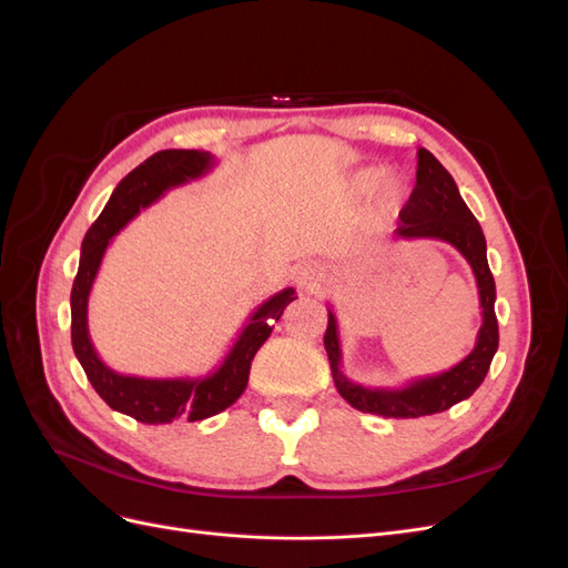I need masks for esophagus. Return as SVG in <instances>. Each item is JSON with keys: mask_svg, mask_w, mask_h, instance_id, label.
<instances>
[{"mask_svg": "<svg viewBox=\"0 0 568 568\" xmlns=\"http://www.w3.org/2000/svg\"><path fill=\"white\" fill-rule=\"evenodd\" d=\"M294 280L298 288L315 291L322 284V267L317 263H303L294 270Z\"/></svg>", "mask_w": 568, "mask_h": 568, "instance_id": "1", "label": "esophagus"}]
</instances>
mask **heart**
<instances>
[{"label":"heart","instance_id":"obj_1","mask_svg":"<svg viewBox=\"0 0 568 568\" xmlns=\"http://www.w3.org/2000/svg\"><path fill=\"white\" fill-rule=\"evenodd\" d=\"M374 186V211L382 217H388L395 213V209L405 199V186L388 173H379V170H365L357 175V189Z\"/></svg>","mask_w":568,"mask_h":568}]
</instances>
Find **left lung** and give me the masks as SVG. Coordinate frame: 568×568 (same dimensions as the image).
<instances>
[{
    "label": "left lung",
    "instance_id": "1",
    "mask_svg": "<svg viewBox=\"0 0 568 568\" xmlns=\"http://www.w3.org/2000/svg\"><path fill=\"white\" fill-rule=\"evenodd\" d=\"M398 239H440L455 246L464 261L469 263L480 298V329L474 351L450 367L434 376L412 379L398 388H369L351 382L341 372V338L338 322L329 307L324 348L329 355L332 376L341 398H346L355 409L369 412L386 419H415L436 415L453 405L467 400L484 384L497 353V317H495V280L488 267L486 236L478 220L459 196L453 175L445 170L432 151H417V186L405 209L400 211V225L395 230Z\"/></svg>",
    "mask_w": 568,
    "mask_h": 568
}]
</instances>
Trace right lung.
<instances>
[{"label": "right lung", "mask_w": 568, "mask_h": 568, "mask_svg": "<svg viewBox=\"0 0 568 568\" xmlns=\"http://www.w3.org/2000/svg\"><path fill=\"white\" fill-rule=\"evenodd\" d=\"M213 165L215 156L211 151L165 149L153 153L151 159L120 180L104 211L82 239L80 265L71 291L73 351L101 400L142 424H170L173 419L201 422L236 403L248 384V372L257 348L272 334V322H277L284 307L296 298V291L286 286L257 305L222 363L201 376L144 379V376L120 374L94 351L88 326V303L99 265L104 261L113 236L170 189L203 178Z\"/></svg>", "instance_id": "1"}]
</instances>
